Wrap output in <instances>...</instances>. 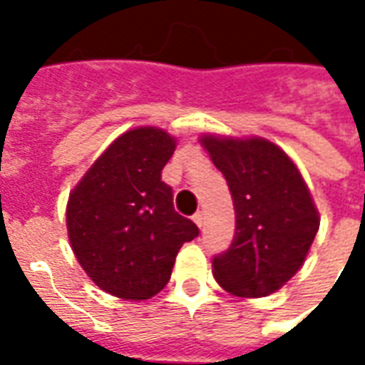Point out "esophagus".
Masks as SVG:
<instances>
[{"label":"esophagus","instance_id":"1","mask_svg":"<svg viewBox=\"0 0 365 365\" xmlns=\"http://www.w3.org/2000/svg\"><path fill=\"white\" fill-rule=\"evenodd\" d=\"M193 221H195V225H197L199 229L203 227V222H205V217H203V213L201 211H197V213L193 215Z\"/></svg>","mask_w":365,"mask_h":365}]
</instances>
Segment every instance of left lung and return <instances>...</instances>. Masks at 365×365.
Returning <instances> with one entry per match:
<instances>
[{"instance_id": "obj_1", "label": "left lung", "mask_w": 365, "mask_h": 365, "mask_svg": "<svg viewBox=\"0 0 365 365\" xmlns=\"http://www.w3.org/2000/svg\"><path fill=\"white\" fill-rule=\"evenodd\" d=\"M203 148L229 183L237 229L213 275L237 297H266L303 266L319 230V211L285 152L260 136L203 135Z\"/></svg>"}]
</instances>
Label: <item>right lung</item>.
Returning <instances> with one entry per match:
<instances>
[{
	"mask_svg": "<svg viewBox=\"0 0 365 365\" xmlns=\"http://www.w3.org/2000/svg\"><path fill=\"white\" fill-rule=\"evenodd\" d=\"M175 138L156 127L127 130L91 164L66 207L68 238L83 272L115 297L143 301L172 275L183 242L199 235L175 213L162 170Z\"/></svg>",
	"mask_w": 365,
	"mask_h": 365,
	"instance_id": "add662e5",
	"label": "right lung"
}]
</instances>
